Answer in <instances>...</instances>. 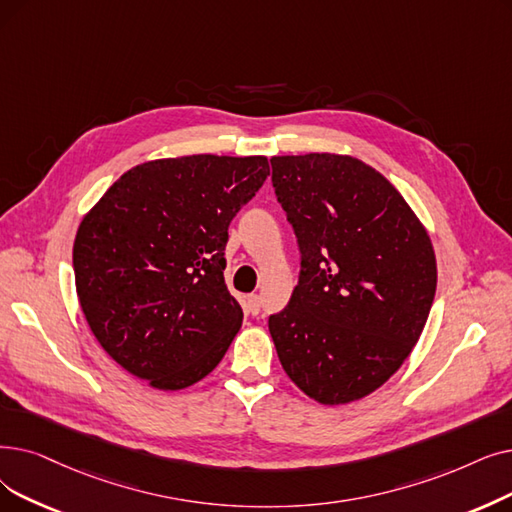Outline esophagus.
I'll use <instances>...</instances> for the list:
<instances>
[{"mask_svg":"<svg viewBox=\"0 0 512 512\" xmlns=\"http://www.w3.org/2000/svg\"><path fill=\"white\" fill-rule=\"evenodd\" d=\"M247 309H249V314H253V316H257L259 314V309H261V297L259 295H249L247 297Z\"/></svg>","mask_w":512,"mask_h":512,"instance_id":"esophagus-1","label":"esophagus"}]
</instances>
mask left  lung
Listing matches in <instances>:
<instances>
[{"label":"left lung","mask_w":512,"mask_h":512,"mask_svg":"<svg viewBox=\"0 0 512 512\" xmlns=\"http://www.w3.org/2000/svg\"><path fill=\"white\" fill-rule=\"evenodd\" d=\"M301 272L270 316L284 372L324 406L358 402L408 360L437 286L431 236L383 173L335 152L272 157Z\"/></svg>","instance_id":"obj_1"}]
</instances>
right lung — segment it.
Returning a JSON list of instances; mask_svg holds the SVG:
<instances>
[{
	"mask_svg": "<svg viewBox=\"0 0 512 512\" xmlns=\"http://www.w3.org/2000/svg\"><path fill=\"white\" fill-rule=\"evenodd\" d=\"M268 175V157L146 161L83 215L73 244L79 305L129 374L180 391L224 358L242 324L224 278L228 226Z\"/></svg>",
	"mask_w": 512,
	"mask_h": 512,
	"instance_id": "add662e5",
	"label": "right lung"
}]
</instances>
